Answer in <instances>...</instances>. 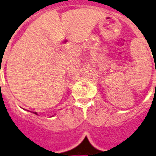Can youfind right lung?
Segmentation results:
<instances>
[{
  "label": "right lung",
  "instance_id": "obj_1",
  "mask_svg": "<svg viewBox=\"0 0 156 156\" xmlns=\"http://www.w3.org/2000/svg\"><path fill=\"white\" fill-rule=\"evenodd\" d=\"M34 114H37V113H36V112H34Z\"/></svg>",
  "mask_w": 156,
  "mask_h": 156
}]
</instances>
